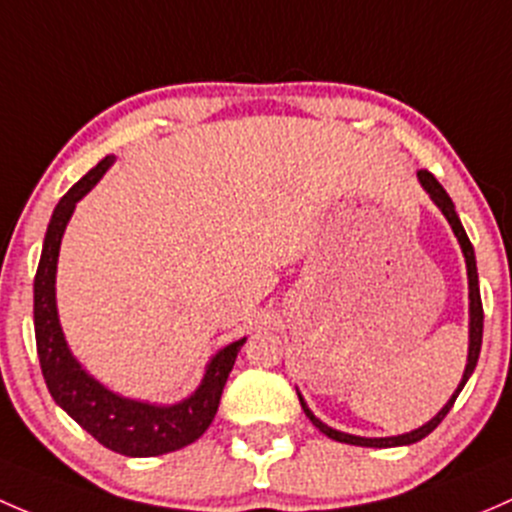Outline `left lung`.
Here are the masks:
<instances>
[{
	"label": "left lung",
	"instance_id": "1",
	"mask_svg": "<svg viewBox=\"0 0 512 512\" xmlns=\"http://www.w3.org/2000/svg\"><path fill=\"white\" fill-rule=\"evenodd\" d=\"M419 182L421 187L429 192V197L434 199L436 207L444 212V217L449 219L453 234H456L458 244H461V251L463 256H466V268H468V298H471V342H468V365H466V372H463V379L461 384H458V389L453 392V397L446 402V407L441 409L439 414L434 416V419L429 421V424L419 426V429L409 431V434H402V436H387V439H365V436H352V434H342V431H335L330 429L328 424H323V421L318 419V416H313V412L308 409V404L303 402V397L298 394L300 399V407H303L305 416H308L310 421H313V426H318L320 431H323L325 436H330L333 441H340V444H352V446H370V449H392V446H407V444H416V441H421L424 436H429L431 431L436 429V426L444 421V416L449 414V409L453 407V402H456L458 392L463 389V384L468 382V377H471L473 370H476V362H478V355H481V342H483V303H481V291H478V271H476V256H473V246L471 241H468L466 231H463V224L461 219H458L456 209H453V202L451 197L446 194V189L441 187L439 179H436L431 172L426 170H419Z\"/></svg>",
	"mask_w": 512,
	"mask_h": 512
}]
</instances>
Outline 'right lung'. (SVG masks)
Masks as SVG:
<instances>
[{"label": "right lung", "instance_id": "right-lung-1", "mask_svg": "<svg viewBox=\"0 0 512 512\" xmlns=\"http://www.w3.org/2000/svg\"><path fill=\"white\" fill-rule=\"evenodd\" d=\"M113 160L115 157L108 155L88 175L78 179L56 204L54 217L49 221L44 251H41L34 278L36 352H39L46 387L63 412L78 421L105 449L123 453V456L145 458L184 449L209 429L219 409L226 379L246 337L219 350L209 362L197 392L172 407H155V404L118 397L96 379L88 377L86 370L73 360L63 340L59 313H56V261H59L63 229L76 209V202L96 187Z\"/></svg>", "mask_w": 512, "mask_h": 512}]
</instances>
